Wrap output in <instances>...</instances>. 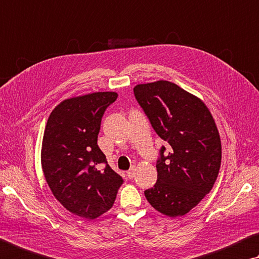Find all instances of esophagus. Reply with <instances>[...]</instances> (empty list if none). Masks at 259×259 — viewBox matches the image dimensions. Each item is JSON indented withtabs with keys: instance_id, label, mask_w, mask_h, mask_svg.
<instances>
[{
	"instance_id": "1",
	"label": "esophagus",
	"mask_w": 259,
	"mask_h": 259,
	"mask_svg": "<svg viewBox=\"0 0 259 259\" xmlns=\"http://www.w3.org/2000/svg\"><path fill=\"white\" fill-rule=\"evenodd\" d=\"M135 175H136V167L135 166H131L130 170L126 172V176H128V178L133 179L135 177Z\"/></svg>"
}]
</instances>
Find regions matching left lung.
<instances>
[{
  "label": "left lung",
  "mask_w": 259,
  "mask_h": 259,
  "mask_svg": "<svg viewBox=\"0 0 259 259\" xmlns=\"http://www.w3.org/2000/svg\"><path fill=\"white\" fill-rule=\"evenodd\" d=\"M135 96L154 130L170 145L161 149L157 181L146 199L170 218L186 215L211 190L219 176L222 146L218 126L199 97L167 80L139 83Z\"/></svg>",
  "instance_id": "1"
}]
</instances>
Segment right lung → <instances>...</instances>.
<instances>
[{
	"label": "right lung",
	"instance_id": "1",
	"mask_svg": "<svg viewBox=\"0 0 259 259\" xmlns=\"http://www.w3.org/2000/svg\"><path fill=\"white\" fill-rule=\"evenodd\" d=\"M115 92H96L67 98L55 106L46 123L40 162L56 199L72 214L95 220L112 208L123 183L106 164L97 145L102 116L115 102Z\"/></svg>",
	"mask_w": 259,
	"mask_h": 259
}]
</instances>
